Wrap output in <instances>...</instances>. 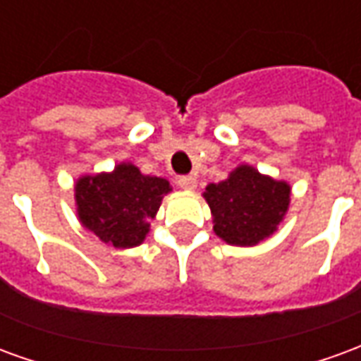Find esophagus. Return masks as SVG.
<instances>
[{"mask_svg":"<svg viewBox=\"0 0 361 361\" xmlns=\"http://www.w3.org/2000/svg\"><path fill=\"white\" fill-rule=\"evenodd\" d=\"M178 186H180V188H185V190H192V188H196V176L194 175L178 176Z\"/></svg>","mask_w":361,"mask_h":361,"instance_id":"esophagus-1","label":"esophagus"}]
</instances>
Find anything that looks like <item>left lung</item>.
<instances>
[{"label":"left lung","instance_id":"8db88e82","mask_svg":"<svg viewBox=\"0 0 361 361\" xmlns=\"http://www.w3.org/2000/svg\"><path fill=\"white\" fill-rule=\"evenodd\" d=\"M204 198L217 237L229 245L250 247L276 231L290 206V186L241 165L229 178L206 186Z\"/></svg>","mask_w":361,"mask_h":361}]
</instances>
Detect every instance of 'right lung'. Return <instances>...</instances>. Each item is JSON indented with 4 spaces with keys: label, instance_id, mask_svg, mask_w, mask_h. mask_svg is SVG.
<instances>
[{
    "label": "right lung",
    "instance_id": "obj_1",
    "mask_svg": "<svg viewBox=\"0 0 361 361\" xmlns=\"http://www.w3.org/2000/svg\"><path fill=\"white\" fill-rule=\"evenodd\" d=\"M169 180L147 176L122 163L112 173L83 176L75 185V202L81 224L103 243L116 249L135 247L149 231Z\"/></svg>",
    "mask_w": 361,
    "mask_h": 361
}]
</instances>
